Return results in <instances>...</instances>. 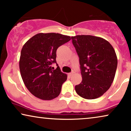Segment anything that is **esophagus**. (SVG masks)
<instances>
[{"instance_id":"esophagus-1","label":"esophagus","mask_w":131,"mask_h":131,"mask_svg":"<svg viewBox=\"0 0 131 131\" xmlns=\"http://www.w3.org/2000/svg\"><path fill=\"white\" fill-rule=\"evenodd\" d=\"M73 73H74V72H71V73H69V76H72V75L73 74Z\"/></svg>"}]
</instances>
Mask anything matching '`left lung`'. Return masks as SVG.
Instances as JSON below:
<instances>
[{"instance_id": "obj_1", "label": "left lung", "mask_w": 131, "mask_h": 131, "mask_svg": "<svg viewBox=\"0 0 131 131\" xmlns=\"http://www.w3.org/2000/svg\"><path fill=\"white\" fill-rule=\"evenodd\" d=\"M79 57L82 82L75 90L81 97L95 99L103 95L112 85L115 76L117 58L108 41L91 35L71 37Z\"/></svg>"}]
</instances>
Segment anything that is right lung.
<instances>
[{
	"mask_svg": "<svg viewBox=\"0 0 131 131\" xmlns=\"http://www.w3.org/2000/svg\"><path fill=\"white\" fill-rule=\"evenodd\" d=\"M71 37L59 33H38L30 38L21 49L19 66L24 85L31 94L43 100L60 95L67 75L61 71L56 61L58 47ZM56 63L55 70L51 64Z\"/></svg>",
	"mask_w": 131,
	"mask_h": 131,
	"instance_id": "right-lung-1",
	"label": "right lung"
}]
</instances>
